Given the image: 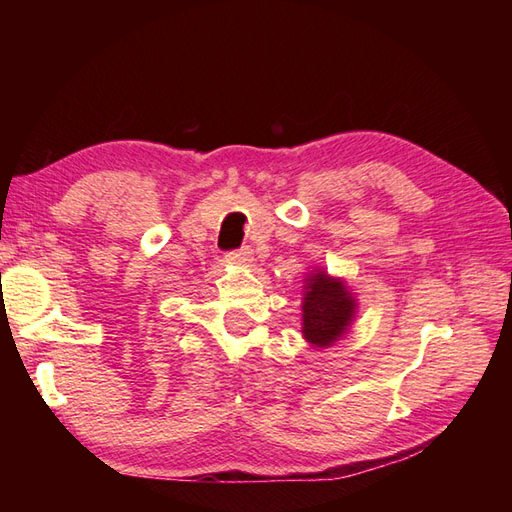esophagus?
Masks as SVG:
<instances>
[{
  "label": "esophagus",
  "instance_id": "esophagus-1",
  "mask_svg": "<svg viewBox=\"0 0 512 512\" xmlns=\"http://www.w3.org/2000/svg\"><path fill=\"white\" fill-rule=\"evenodd\" d=\"M226 259L231 264H242V266H246L248 262H253V248H248V246H244V248H239V250H231V253L226 255Z\"/></svg>",
  "mask_w": 512,
  "mask_h": 512
}]
</instances>
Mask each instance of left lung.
Instances as JSON below:
<instances>
[{
  "label": "left lung",
  "instance_id": "1",
  "mask_svg": "<svg viewBox=\"0 0 512 512\" xmlns=\"http://www.w3.org/2000/svg\"><path fill=\"white\" fill-rule=\"evenodd\" d=\"M303 339L314 347H330L350 328L356 299L341 279L312 270L303 286Z\"/></svg>",
  "mask_w": 512,
  "mask_h": 512
}]
</instances>
